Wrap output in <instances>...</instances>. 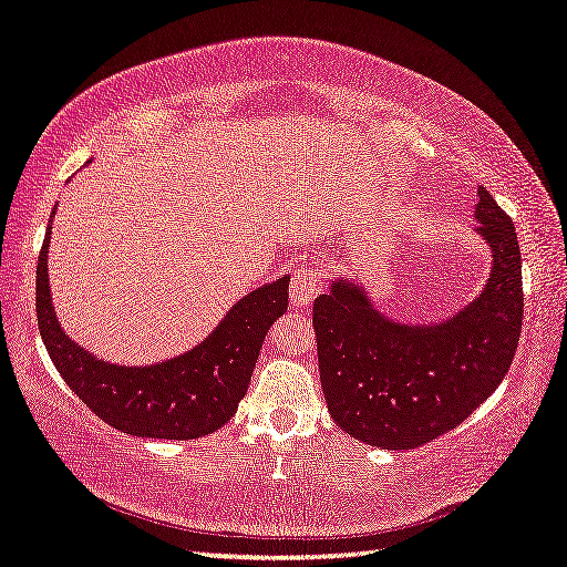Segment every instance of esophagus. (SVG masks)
Returning a JSON list of instances; mask_svg holds the SVG:
<instances>
[{"label":"esophagus","mask_w":567,"mask_h":567,"mask_svg":"<svg viewBox=\"0 0 567 567\" xmlns=\"http://www.w3.org/2000/svg\"><path fill=\"white\" fill-rule=\"evenodd\" d=\"M322 290V277L320 269H316L312 265H300L295 269L292 285H290V302L292 308H308V305L318 298Z\"/></svg>","instance_id":"esophagus-1"}]
</instances>
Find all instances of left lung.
<instances>
[{"instance_id":"1","label":"left lung","mask_w":567,"mask_h":567,"mask_svg":"<svg viewBox=\"0 0 567 567\" xmlns=\"http://www.w3.org/2000/svg\"><path fill=\"white\" fill-rule=\"evenodd\" d=\"M477 194L492 269L464 308L434 322L399 320L348 275L312 305L322 393L353 439L391 452L426 444L462 424L509 371L523 330V259L515 224L487 188Z\"/></svg>"}]
</instances>
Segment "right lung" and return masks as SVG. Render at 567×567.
<instances>
[{"label":"right lung","instance_id":"right-lung-1","mask_svg":"<svg viewBox=\"0 0 567 567\" xmlns=\"http://www.w3.org/2000/svg\"><path fill=\"white\" fill-rule=\"evenodd\" d=\"M52 217L55 212L38 259V322L52 363L75 396L105 424L143 439L186 442L227 424L245 399L267 330L287 312L290 277L239 298L186 353L148 365L113 363L75 343L55 316L48 275Z\"/></svg>","mask_w":567,"mask_h":567}]
</instances>
